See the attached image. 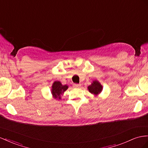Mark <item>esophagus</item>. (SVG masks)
<instances>
[{
  "label": "esophagus",
  "mask_w": 148,
  "mask_h": 148,
  "mask_svg": "<svg viewBox=\"0 0 148 148\" xmlns=\"http://www.w3.org/2000/svg\"><path fill=\"white\" fill-rule=\"evenodd\" d=\"M81 86V84L79 83V84H77V83H74L73 84V87L75 88H79Z\"/></svg>",
  "instance_id": "esophagus-1"
}]
</instances>
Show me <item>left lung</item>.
I'll use <instances>...</instances> for the list:
<instances>
[{"label":"left lung","mask_w":148,"mask_h":148,"mask_svg":"<svg viewBox=\"0 0 148 148\" xmlns=\"http://www.w3.org/2000/svg\"><path fill=\"white\" fill-rule=\"evenodd\" d=\"M88 90L91 93L98 95L101 91L102 86L98 81H94L91 85L88 87Z\"/></svg>","instance_id":"obj_1"}]
</instances>
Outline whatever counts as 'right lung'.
<instances>
[{"label": "right lung", "mask_w": 148, "mask_h": 148, "mask_svg": "<svg viewBox=\"0 0 148 148\" xmlns=\"http://www.w3.org/2000/svg\"><path fill=\"white\" fill-rule=\"evenodd\" d=\"M68 89L67 85H62L60 82H55L52 85L51 93L56 99H60V95Z\"/></svg>", "instance_id": "obj_1"}]
</instances>
